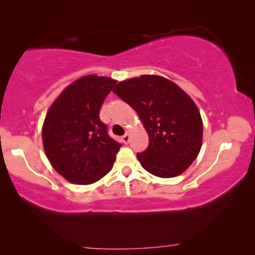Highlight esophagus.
<instances>
[{"mask_svg": "<svg viewBox=\"0 0 255 255\" xmlns=\"http://www.w3.org/2000/svg\"><path fill=\"white\" fill-rule=\"evenodd\" d=\"M122 141H123L124 144H128V141H130V134L125 133L123 137H122Z\"/></svg>", "mask_w": 255, "mask_h": 255, "instance_id": "esophagus-1", "label": "esophagus"}]
</instances>
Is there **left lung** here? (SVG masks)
Returning a JSON list of instances; mask_svg holds the SVG:
<instances>
[{
    "mask_svg": "<svg viewBox=\"0 0 255 255\" xmlns=\"http://www.w3.org/2000/svg\"><path fill=\"white\" fill-rule=\"evenodd\" d=\"M113 92L133 108L148 133V146L137 153L141 166L159 177L183 173L200 153L201 114L175 83L158 75L120 82Z\"/></svg>",
    "mask_w": 255,
    "mask_h": 255,
    "instance_id": "1",
    "label": "left lung"
}]
</instances>
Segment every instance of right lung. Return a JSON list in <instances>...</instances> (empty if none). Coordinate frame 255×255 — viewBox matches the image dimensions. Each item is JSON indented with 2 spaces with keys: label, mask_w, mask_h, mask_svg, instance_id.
Returning a JSON list of instances; mask_svg holds the SVG:
<instances>
[{
  "label": "right lung",
  "mask_w": 255,
  "mask_h": 255,
  "mask_svg": "<svg viewBox=\"0 0 255 255\" xmlns=\"http://www.w3.org/2000/svg\"><path fill=\"white\" fill-rule=\"evenodd\" d=\"M117 81L87 75L69 85L47 111L43 144L57 172L72 183L90 184L113 168L122 144L108 133L100 110Z\"/></svg>",
  "instance_id": "1"
}]
</instances>
